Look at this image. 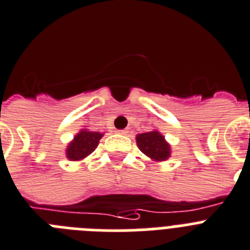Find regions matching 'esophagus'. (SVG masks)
<instances>
[{"mask_svg": "<svg viewBox=\"0 0 250 250\" xmlns=\"http://www.w3.org/2000/svg\"><path fill=\"white\" fill-rule=\"evenodd\" d=\"M117 134H120V135H127V130H117Z\"/></svg>", "mask_w": 250, "mask_h": 250, "instance_id": "esophagus-1", "label": "esophagus"}]
</instances>
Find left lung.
<instances>
[{
	"mask_svg": "<svg viewBox=\"0 0 250 250\" xmlns=\"http://www.w3.org/2000/svg\"><path fill=\"white\" fill-rule=\"evenodd\" d=\"M136 146L153 162H164L170 157V146L158 130L136 135Z\"/></svg>",
	"mask_w": 250,
	"mask_h": 250,
	"instance_id": "1",
	"label": "left lung"
}]
</instances>
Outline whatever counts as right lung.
Here are the masks:
<instances>
[{
	"instance_id": "right-lung-1",
	"label": "right lung",
	"mask_w": 250,
	"mask_h": 250,
	"mask_svg": "<svg viewBox=\"0 0 250 250\" xmlns=\"http://www.w3.org/2000/svg\"><path fill=\"white\" fill-rule=\"evenodd\" d=\"M104 134L99 131H89L88 129H81V131L74 135L73 140L69 143L65 149V157L69 161L80 162L88 157L99 146L100 139Z\"/></svg>"
}]
</instances>
